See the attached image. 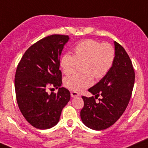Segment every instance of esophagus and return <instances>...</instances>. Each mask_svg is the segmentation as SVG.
Segmentation results:
<instances>
[{
  "label": "esophagus",
  "mask_w": 148,
  "mask_h": 148,
  "mask_svg": "<svg viewBox=\"0 0 148 148\" xmlns=\"http://www.w3.org/2000/svg\"><path fill=\"white\" fill-rule=\"evenodd\" d=\"M70 94H71L72 97H75L79 96V94H78V92H76V91H71V92H70Z\"/></svg>",
  "instance_id": "34e87169"
}]
</instances>
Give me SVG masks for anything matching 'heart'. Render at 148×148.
Wrapping results in <instances>:
<instances>
[{
    "label": "heart",
    "instance_id": "obj_1",
    "mask_svg": "<svg viewBox=\"0 0 148 148\" xmlns=\"http://www.w3.org/2000/svg\"><path fill=\"white\" fill-rule=\"evenodd\" d=\"M75 55L63 54L60 60L64 74H71L78 67L79 62H84L83 73H75L64 79V86L73 91H81L91 86L94 75L97 79L105 77L113 65L115 51L109 43H103L93 39H86L74 48Z\"/></svg>",
    "mask_w": 148,
    "mask_h": 148
}]
</instances>
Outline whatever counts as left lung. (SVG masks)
<instances>
[{"instance_id":"8db88e82","label":"left lung","mask_w":148,"mask_h":148,"mask_svg":"<svg viewBox=\"0 0 148 148\" xmlns=\"http://www.w3.org/2000/svg\"><path fill=\"white\" fill-rule=\"evenodd\" d=\"M115 44V57L109 73L88 91L95 97L83 96L84 106L81 110L83 123L94 130H103L112 126L124 112L132 94L135 73L132 62L121 45ZM102 98L99 102L96 99Z\"/></svg>"}]
</instances>
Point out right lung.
Returning <instances> with one entry per match:
<instances>
[{
	"label": "right lung",
	"mask_w": 148,
	"mask_h": 148,
	"mask_svg": "<svg viewBox=\"0 0 148 148\" xmlns=\"http://www.w3.org/2000/svg\"><path fill=\"white\" fill-rule=\"evenodd\" d=\"M69 36L51 35L40 39L25 51L15 74L18 106L28 123L39 129L53 127L60 121L70 93L62 87L60 55ZM50 86L59 88L49 95Z\"/></svg>",
	"instance_id": "right-lung-1"
}]
</instances>
